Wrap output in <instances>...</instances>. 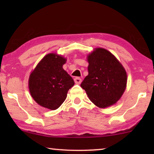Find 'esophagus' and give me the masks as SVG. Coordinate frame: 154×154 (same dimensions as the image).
Here are the masks:
<instances>
[{
    "mask_svg": "<svg viewBox=\"0 0 154 154\" xmlns=\"http://www.w3.org/2000/svg\"><path fill=\"white\" fill-rule=\"evenodd\" d=\"M74 81H75V83H77V84H80L81 83H82V79H81V78H79V77H75V79H74Z\"/></svg>",
    "mask_w": 154,
    "mask_h": 154,
    "instance_id": "34e87169",
    "label": "esophagus"
}]
</instances>
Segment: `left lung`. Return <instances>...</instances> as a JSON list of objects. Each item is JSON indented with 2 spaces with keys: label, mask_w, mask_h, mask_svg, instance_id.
<instances>
[{
  "label": "left lung",
  "mask_w": 154,
  "mask_h": 154,
  "mask_svg": "<svg viewBox=\"0 0 154 154\" xmlns=\"http://www.w3.org/2000/svg\"><path fill=\"white\" fill-rule=\"evenodd\" d=\"M88 75L81 83L90 100L98 107L116 103L126 88L127 75L118 59L103 48H96L88 56Z\"/></svg>",
  "instance_id": "obj_1"
}]
</instances>
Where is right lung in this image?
Masks as SVG:
<instances>
[{
  "instance_id": "right-lung-1",
  "label": "right lung",
  "mask_w": 154,
  "mask_h": 154,
  "mask_svg": "<svg viewBox=\"0 0 154 154\" xmlns=\"http://www.w3.org/2000/svg\"><path fill=\"white\" fill-rule=\"evenodd\" d=\"M66 61L60 56L49 54L31 72L28 80L30 94L41 106L57 109L66 99L68 91L74 85L72 78L62 68Z\"/></svg>"
}]
</instances>
